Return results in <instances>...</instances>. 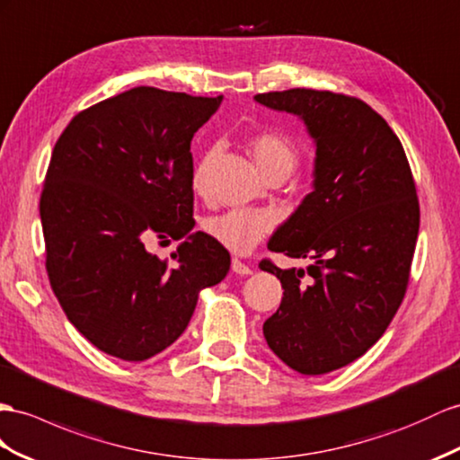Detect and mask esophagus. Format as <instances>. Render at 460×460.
<instances>
[{
  "mask_svg": "<svg viewBox=\"0 0 460 460\" xmlns=\"http://www.w3.org/2000/svg\"><path fill=\"white\" fill-rule=\"evenodd\" d=\"M231 270H233L234 274H239V276L252 274V268L249 264H244L243 261H239V258H233V261H231Z\"/></svg>",
  "mask_w": 460,
  "mask_h": 460,
  "instance_id": "1",
  "label": "esophagus"
}]
</instances>
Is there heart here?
<instances>
[{"mask_svg": "<svg viewBox=\"0 0 460 460\" xmlns=\"http://www.w3.org/2000/svg\"><path fill=\"white\" fill-rule=\"evenodd\" d=\"M251 159L254 161L256 169L261 171L266 179L274 174L288 176L299 163V151L293 141L274 132V129H264V132L254 134L249 144H246ZM216 161V151L211 149L204 153L202 159L192 171V190L198 196L206 194L208 176L211 164ZM202 227L211 239L226 246L227 251L244 254L252 251L254 246L264 241L276 227V217L264 209H249V208H233L223 211L217 216H209L204 219Z\"/></svg>", "mask_w": 460, "mask_h": 460, "instance_id": "b5f03b06", "label": "heart"}]
</instances>
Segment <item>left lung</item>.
<instances>
[{
	"label": "left lung",
	"instance_id": "1",
	"mask_svg": "<svg viewBox=\"0 0 460 460\" xmlns=\"http://www.w3.org/2000/svg\"><path fill=\"white\" fill-rule=\"evenodd\" d=\"M303 118L316 141L314 190L268 243L309 258L299 270L261 268L284 288L264 323L276 356L303 375H324L361 358L394 319L414 258L420 202L402 144L358 97L288 89L254 95Z\"/></svg>",
	"mask_w": 460,
	"mask_h": 460
}]
</instances>
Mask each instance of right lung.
<instances>
[{
    "mask_svg": "<svg viewBox=\"0 0 460 460\" xmlns=\"http://www.w3.org/2000/svg\"><path fill=\"white\" fill-rule=\"evenodd\" d=\"M219 102L134 87L77 112L56 141L40 194L46 272L69 323L109 356L171 346L198 291L229 272V252L199 231L171 261L145 249L192 231L190 141Z\"/></svg>",
    "mask_w": 460,
    "mask_h": 460,
    "instance_id": "add662e5",
    "label": "right lung"
}]
</instances>
